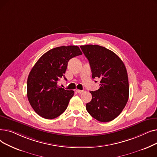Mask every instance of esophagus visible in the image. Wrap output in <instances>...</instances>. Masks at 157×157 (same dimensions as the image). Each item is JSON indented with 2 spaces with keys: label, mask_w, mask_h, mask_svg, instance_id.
Here are the masks:
<instances>
[{
  "label": "esophagus",
  "mask_w": 157,
  "mask_h": 157,
  "mask_svg": "<svg viewBox=\"0 0 157 157\" xmlns=\"http://www.w3.org/2000/svg\"><path fill=\"white\" fill-rule=\"evenodd\" d=\"M76 92L78 94H81L83 92V90H76Z\"/></svg>",
  "instance_id": "esophagus-1"
}]
</instances>
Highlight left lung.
<instances>
[{"instance_id": "left-lung-1", "label": "left lung", "mask_w": 157, "mask_h": 157, "mask_svg": "<svg viewBox=\"0 0 157 157\" xmlns=\"http://www.w3.org/2000/svg\"><path fill=\"white\" fill-rule=\"evenodd\" d=\"M80 48L89 61L92 78L101 79L99 89L90 92L92 98L86 109L98 121H112L121 113L128 99L125 66L117 55L105 47L88 44Z\"/></svg>"}]
</instances>
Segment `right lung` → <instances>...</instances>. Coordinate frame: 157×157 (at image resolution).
I'll return each instance as SVG.
<instances>
[{
    "instance_id": "add662e5",
    "label": "right lung",
    "mask_w": 157,
    "mask_h": 157,
    "mask_svg": "<svg viewBox=\"0 0 157 157\" xmlns=\"http://www.w3.org/2000/svg\"><path fill=\"white\" fill-rule=\"evenodd\" d=\"M81 55L77 46L56 47L45 53L32 67L27 79V97L41 117L54 119L67 109L74 92L58 86L57 83L64 77L69 60Z\"/></svg>"
}]
</instances>
